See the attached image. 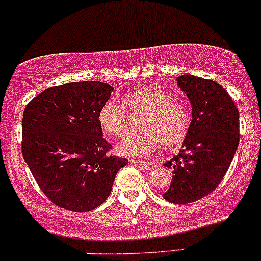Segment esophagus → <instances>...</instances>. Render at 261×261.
<instances>
[{
  "label": "esophagus",
  "mask_w": 261,
  "mask_h": 261,
  "mask_svg": "<svg viewBox=\"0 0 261 261\" xmlns=\"http://www.w3.org/2000/svg\"><path fill=\"white\" fill-rule=\"evenodd\" d=\"M131 164H134L135 167L140 168V169H150V163L147 162H140V160H136V159H131L130 160Z\"/></svg>",
  "instance_id": "34e87169"
}]
</instances>
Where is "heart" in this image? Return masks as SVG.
<instances>
[{"label": "heart", "instance_id": "1", "mask_svg": "<svg viewBox=\"0 0 261 261\" xmlns=\"http://www.w3.org/2000/svg\"><path fill=\"white\" fill-rule=\"evenodd\" d=\"M140 114V130L127 134L116 146L118 154L133 158H146L159 147L179 145L191 127V114L167 89L158 86H144L134 89L123 98V106L107 101L99 109L98 125L109 135L120 138L127 131V112Z\"/></svg>", "mask_w": 261, "mask_h": 261}]
</instances>
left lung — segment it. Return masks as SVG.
I'll return each instance as SVG.
<instances>
[{
  "instance_id": "left-lung-1",
  "label": "left lung",
  "mask_w": 261,
  "mask_h": 261,
  "mask_svg": "<svg viewBox=\"0 0 261 261\" xmlns=\"http://www.w3.org/2000/svg\"><path fill=\"white\" fill-rule=\"evenodd\" d=\"M192 106L189 133L179 154L165 162L173 169L170 203L199 201L217 188L233 159L239 140V111L230 94L212 80L186 74L177 78Z\"/></svg>"
}]
</instances>
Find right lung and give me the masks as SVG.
I'll return each instance as SVG.
<instances>
[{
    "mask_svg": "<svg viewBox=\"0 0 261 261\" xmlns=\"http://www.w3.org/2000/svg\"><path fill=\"white\" fill-rule=\"evenodd\" d=\"M114 87L70 82L41 92L23 110L22 156L43 193L60 208L87 212L112 191L126 158L110 155L98 125L99 109Z\"/></svg>",
    "mask_w": 261,
    "mask_h": 261,
    "instance_id": "add662e5",
    "label": "right lung"
}]
</instances>
